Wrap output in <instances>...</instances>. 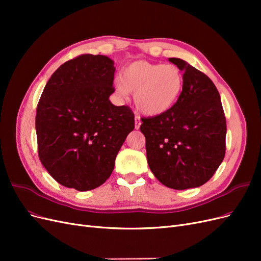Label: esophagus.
Returning a JSON list of instances; mask_svg holds the SVG:
<instances>
[{
	"label": "esophagus",
	"mask_w": 261,
	"mask_h": 261,
	"mask_svg": "<svg viewBox=\"0 0 261 261\" xmlns=\"http://www.w3.org/2000/svg\"><path fill=\"white\" fill-rule=\"evenodd\" d=\"M140 124H141V121H140V117L139 116H136L135 117V128L138 129L140 127Z\"/></svg>",
	"instance_id": "obj_1"
}]
</instances>
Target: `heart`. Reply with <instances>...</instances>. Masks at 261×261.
<instances>
[{"mask_svg":"<svg viewBox=\"0 0 261 261\" xmlns=\"http://www.w3.org/2000/svg\"><path fill=\"white\" fill-rule=\"evenodd\" d=\"M184 74L174 64L137 61L126 66L115 83L118 96L125 98L135 92V103L141 113L161 115L171 110L179 99Z\"/></svg>","mask_w":261,"mask_h":261,"instance_id":"1","label":"heart"}]
</instances>
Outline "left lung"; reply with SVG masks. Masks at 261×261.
I'll return each mask as SVG.
<instances>
[{
	"label": "left lung",
	"mask_w": 261,
	"mask_h": 261,
	"mask_svg": "<svg viewBox=\"0 0 261 261\" xmlns=\"http://www.w3.org/2000/svg\"><path fill=\"white\" fill-rule=\"evenodd\" d=\"M169 61L184 70L179 99L161 115L143 117L149 168L173 189L199 187L213 176L225 155L226 120L210 78L185 61Z\"/></svg>",
	"instance_id": "obj_1"
}]
</instances>
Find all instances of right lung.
I'll return each mask as SVG.
<instances>
[{
	"label": "right lung",
	"mask_w": 261,
	"mask_h": 261,
	"mask_svg": "<svg viewBox=\"0 0 261 261\" xmlns=\"http://www.w3.org/2000/svg\"><path fill=\"white\" fill-rule=\"evenodd\" d=\"M114 63L82 54L61 65L46 83L36 112L39 159L61 185L80 192L99 187L135 128L132 109L109 97Z\"/></svg>",
	"instance_id": "1"
}]
</instances>
